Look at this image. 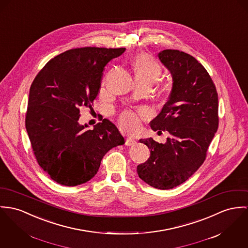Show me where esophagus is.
Returning a JSON list of instances; mask_svg holds the SVG:
<instances>
[{"label":"esophagus","mask_w":248,"mask_h":248,"mask_svg":"<svg viewBox=\"0 0 248 248\" xmlns=\"http://www.w3.org/2000/svg\"><path fill=\"white\" fill-rule=\"evenodd\" d=\"M136 143H137V141L133 140V139H131V138H127L126 140H125V144L127 146H132V145H135Z\"/></svg>","instance_id":"obj_1"}]
</instances>
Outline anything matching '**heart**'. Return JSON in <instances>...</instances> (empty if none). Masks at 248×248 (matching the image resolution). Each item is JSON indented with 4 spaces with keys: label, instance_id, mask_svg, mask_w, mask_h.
Returning a JSON list of instances; mask_svg holds the SVG:
<instances>
[{
    "label": "heart",
    "instance_id": "heart-1",
    "mask_svg": "<svg viewBox=\"0 0 248 248\" xmlns=\"http://www.w3.org/2000/svg\"><path fill=\"white\" fill-rule=\"evenodd\" d=\"M136 80L140 87H152L162 75V68L151 56L140 53L134 57L131 63ZM147 116L143 110L134 112L131 110L123 111L119 117L120 126L126 131H134L139 128L140 121Z\"/></svg>",
    "mask_w": 248,
    "mask_h": 248
}]
</instances>
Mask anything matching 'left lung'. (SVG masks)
I'll list each match as a JSON object with an SVG mask.
<instances>
[{"label": "left lung", "mask_w": 248, "mask_h": 248, "mask_svg": "<svg viewBox=\"0 0 248 248\" xmlns=\"http://www.w3.org/2000/svg\"><path fill=\"white\" fill-rule=\"evenodd\" d=\"M158 57L171 72L173 84L169 100L150 126L170 136L164 144L152 138L140 140L150 149V157L137 171L148 185L170 190L189 179L207 157L219 124L218 93L207 70L191 55L169 49Z\"/></svg>", "instance_id": "8db88e82"}]
</instances>
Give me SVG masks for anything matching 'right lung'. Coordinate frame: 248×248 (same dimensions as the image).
<instances>
[{
  "label": "right lung",
  "mask_w": 248,
  "mask_h": 248,
  "mask_svg": "<svg viewBox=\"0 0 248 248\" xmlns=\"http://www.w3.org/2000/svg\"><path fill=\"white\" fill-rule=\"evenodd\" d=\"M124 50H68L49 60L31 85L25 127L38 165L60 185L91 180L104 155L125 141L107 119L93 130L78 124L80 108H91L98 95L104 67Z\"/></svg>",
  "instance_id": "obj_1"
}]
</instances>
